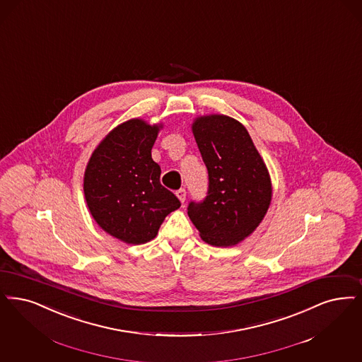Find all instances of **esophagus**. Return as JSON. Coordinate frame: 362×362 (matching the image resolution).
Listing matches in <instances>:
<instances>
[{
	"label": "esophagus",
	"mask_w": 362,
	"mask_h": 362,
	"mask_svg": "<svg viewBox=\"0 0 362 362\" xmlns=\"http://www.w3.org/2000/svg\"><path fill=\"white\" fill-rule=\"evenodd\" d=\"M176 197L179 198L180 202L185 203V201H186V189H185V188L177 189V191H176Z\"/></svg>",
	"instance_id": "esophagus-1"
}]
</instances>
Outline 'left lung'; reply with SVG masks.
<instances>
[{"label": "left lung", "instance_id": "1", "mask_svg": "<svg viewBox=\"0 0 362 362\" xmlns=\"http://www.w3.org/2000/svg\"><path fill=\"white\" fill-rule=\"evenodd\" d=\"M192 133L209 173V189L203 202H189L188 217L204 243L237 245L268 211L269 173L245 127L232 117H198Z\"/></svg>", "mask_w": 362, "mask_h": 362}]
</instances>
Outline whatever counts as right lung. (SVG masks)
I'll use <instances>...</instances> for the list:
<instances>
[{
	"instance_id": "obj_1",
	"label": "right lung",
	"mask_w": 362,
	"mask_h": 362,
	"mask_svg": "<svg viewBox=\"0 0 362 362\" xmlns=\"http://www.w3.org/2000/svg\"><path fill=\"white\" fill-rule=\"evenodd\" d=\"M161 124L133 118L116 127L87 163L83 191L95 222L117 240L140 245L156 237L160 225L180 207L160 183L151 151Z\"/></svg>"
}]
</instances>
